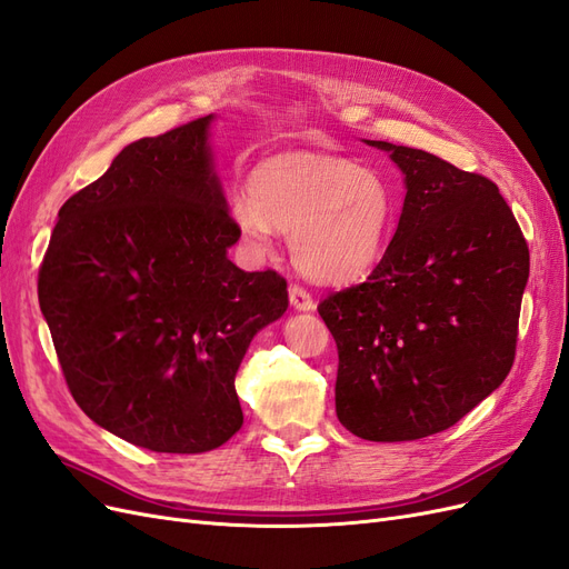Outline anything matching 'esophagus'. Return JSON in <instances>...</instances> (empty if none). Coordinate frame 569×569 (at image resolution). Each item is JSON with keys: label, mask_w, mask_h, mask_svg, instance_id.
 <instances>
[{"label": "esophagus", "mask_w": 569, "mask_h": 569, "mask_svg": "<svg viewBox=\"0 0 569 569\" xmlns=\"http://www.w3.org/2000/svg\"><path fill=\"white\" fill-rule=\"evenodd\" d=\"M289 301H291V306H295V311H313V308H316L313 297L308 295V291L299 284L289 287Z\"/></svg>", "instance_id": "1"}]
</instances>
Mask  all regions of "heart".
Wrapping results in <instances>:
<instances>
[{
    "label": "heart",
    "mask_w": 569,
    "mask_h": 569,
    "mask_svg": "<svg viewBox=\"0 0 569 569\" xmlns=\"http://www.w3.org/2000/svg\"><path fill=\"white\" fill-rule=\"evenodd\" d=\"M230 220L256 256L291 234L297 268L322 284L363 280L380 263L393 226V194L372 170L316 151L274 153L253 168Z\"/></svg>",
    "instance_id": "heart-1"
}]
</instances>
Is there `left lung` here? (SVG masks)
<instances>
[{"label":"left lung","instance_id":"8db88e82","mask_svg":"<svg viewBox=\"0 0 569 569\" xmlns=\"http://www.w3.org/2000/svg\"><path fill=\"white\" fill-rule=\"evenodd\" d=\"M363 142L401 170V218L370 278L318 313L339 351V422L368 441H412L449 429L503 385L529 249L491 180L422 149Z\"/></svg>","mask_w":569,"mask_h":569}]
</instances>
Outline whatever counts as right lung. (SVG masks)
Here are the masks:
<instances>
[{"instance_id": "obj_1", "label": "right lung", "mask_w": 569, "mask_h": 569, "mask_svg": "<svg viewBox=\"0 0 569 569\" xmlns=\"http://www.w3.org/2000/svg\"><path fill=\"white\" fill-rule=\"evenodd\" d=\"M203 116L128 144L68 199L38 297L84 416L157 453H203L244 422L234 375L284 316L278 272H244Z\"/></svg>"}]
</instances>
